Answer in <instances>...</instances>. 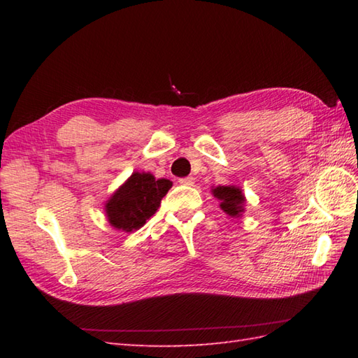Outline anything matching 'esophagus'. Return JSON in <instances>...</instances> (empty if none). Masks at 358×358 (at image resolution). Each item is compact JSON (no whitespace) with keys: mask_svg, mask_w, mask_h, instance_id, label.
Returning <instances> with one entry per match:
<instances>
[{"mask_svg":"<svg viewBox=\"0 0 358 358\" xmlns=\"http://www.w3.org/2000/svg\"><path fill=\"white\" fill-rule=\"evenodd\" d=\"M180 185H185V186H194V178H192V177L180 178Z\"/></svg>","mask_w":358,"mask_h":358,"instance_id":"34e87169","label":"esophagus"}]
</instances>
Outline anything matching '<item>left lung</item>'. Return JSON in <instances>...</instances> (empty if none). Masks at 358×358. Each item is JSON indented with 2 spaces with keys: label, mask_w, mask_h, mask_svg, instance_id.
<instances>
[{
  "label": "left lung",
  "mask_w": 358,
  "mask_h": 358,
  "mask_svg": "<svg viewBox=\"0 0 358 358\" xmlns=\"http://www.w3.org/2000/svg\"><path fill=\"white\" fill-rule=\"evenodd\" d=\"M214 196L222 201L220 206L232 217L240 215V212H243V203H245V196H243L241 191L235 186H218L214 191Z\"/></svg>",
  "instance_id": "left-lung-1"
}]
</instances>
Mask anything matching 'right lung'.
Masks as SVG:
<instances>
[{
	"instance_id": "add662e5",
	"label": "right lung",
	"mask_w": 358,
	"mask_h": 358,
	"mask_svg": "<svg viewBox=\"0 0 358 358\" xmlns=\"http://www.w3.org/2000/svg\"><path fill=\"white\" fill-rule=\"evenodd\" d=\"M171 187L172 183L166 178L155 180L150 173H132L106 204L109 223L126 232L140 229L155 214Z\"/></svg>"
}]
</instances>
